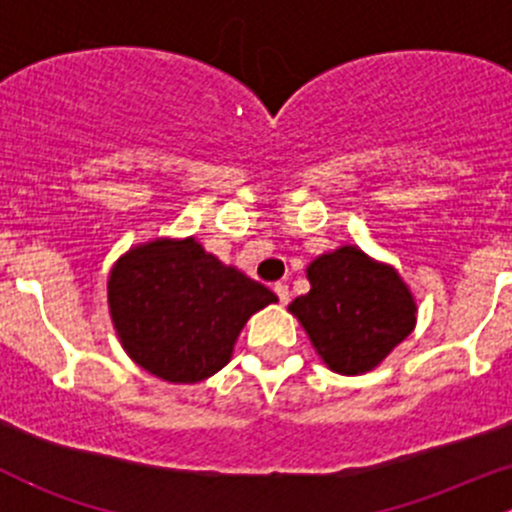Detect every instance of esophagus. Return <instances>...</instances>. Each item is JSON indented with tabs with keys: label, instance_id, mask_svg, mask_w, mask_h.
<instances>
[{
	"label": "esophagus",
	"instance_id": "obj_1",
	"mask_svg": "<svg viewBox=\"0 0 512 512\" xmlns=\"http://www.w3.org/2000/svg\"><path fill=\"white\" fill-rule=\"evenodd\" d=\"M275 294H277V299H280L282 304H287L289 297H292V294H289V287L282 285V282H277V285H275Z\"/></svg>",
	"mask_w": 512,
	"mask_h": 512
}]
</instances>
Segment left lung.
<instances>
[{
    "instance_id": "obj_1",
    "label": "left lung",
    "mask_w": 512,
    "mask_h": 512,
    "mask_svg": "<svg viewBox=\"0 0 512 512\" xmlns=\"http://www.w3.org/2000/svg\"><path fill=\"white\" fill-rule=\"evenodd\" d=\"M312 289L289 304L324 364L337 374L379 366L416 327V302L399 272L344 245L309 262Z\"/></svg>"
}]
</instances>
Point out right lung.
Listing matches in <instances>:
<instances>
[{"instance_id": "add662e5", "label": "right lung", "mask_w": 512, "mask_h": 512, "mask_svg": "<svg viewBox=\"0 0 512 512\" xmlns=\"http://www.w3.org/2000/svg\"><path fill=\"white\" fill-rule=\"evenodd\" d=\"M272 302L275 292L223 265L195 237L131 247L108 275L121 347L173 384H198L223 369L247 319Z\"/></svg>"}]
</instances>
